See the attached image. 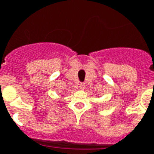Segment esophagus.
I'll use <instances>...</instances> for the list:
<instances>
[{
	"label": "esophagus",
	"instance_id": "1",
	"mask_svg": "<svg viewBox=\"0 0 154 154\" xmlns=\"http://www.w3.org/2000/svg\"><path fill=\"white\" fill-rule=\"evenodd\" d=\"M85 88V85L84 83H80L79 84V89H81V90H84Z\"/></svg>",
	"mask_w": 154,
	"mask_h": 154
}]
</instances>
